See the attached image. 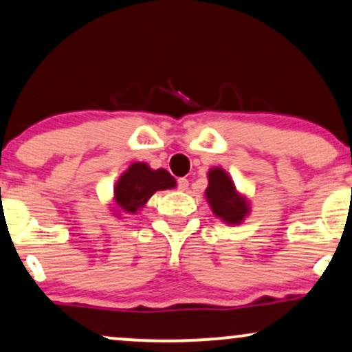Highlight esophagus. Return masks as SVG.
I'll use <instances>...</instances> for the list:
<instances>
[{
    "label": "esophagus",
    "mask_w": 352,
    "mask_h": 352,
    "mask_svg": "<svg viewBox=\"0 0 352 352\" xmlns=\"http://www.w3.org/2000/svg\"><path fill=\"white\" fill-rule=\"evenodd\" d=\"M187 187H188V181L186 179V177H181V179L177 181V188H179L181 192H184V190H187Z\"/></svg>",
    "instance_id": "obj_1"
}]
</instances>
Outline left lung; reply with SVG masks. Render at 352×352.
Instances as JSON below:
<instances>
[{
    "instance_id": "obj_1",
    "label": "left lung",
    "mask_w": 352,
    "mask_h": 352,
    "mask_svg": "<svg viewBox=\"0 0 352 352\" xmlns=\"http://www.w3.org/2000/svg\"><path fill=\"white\" fill-rule=\"evenodd\" d=\"M206 200L212 212L223 222L241 223L249 214V203L236 192L232 177L222 168H211L208 171V187L205 190Z\"/></svg>"
}]
</instances>
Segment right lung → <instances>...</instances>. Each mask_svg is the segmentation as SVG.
<instances>
[{
  "label": "right lung",
  "instance_id": "right-lung-1",
  "mask_svg": "<svg viewBox=\"0 0 352 352\" xmlns=\"http://www.w3.org/2000/svg\"><path fill=\"white\" fill-rule=\"evenodd\" d=\"M173 187H176V179L164 168L152 170L144 162H135L116 182L114 200L122 211L135 214L157 190Z\"/></svg>",
  "mask_w": 352,
  "mask_h": 352
}]
</instances>
